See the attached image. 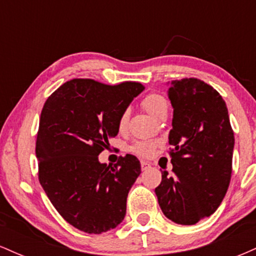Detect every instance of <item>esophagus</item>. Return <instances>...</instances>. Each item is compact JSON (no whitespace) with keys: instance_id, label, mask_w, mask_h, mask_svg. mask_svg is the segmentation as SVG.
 <instances>
[{"instance_id":"obj_1","label":"esophagus","mask_w":256,"mask_h":256,"mask_svg":"<svg viewBox=\"0 0 256 256\" xmlns=\"http://www.w3.org/2000/svg\"><path fill=\"white\" fill-rule=\"evenodd\" d=\"M140 167H142L143 171H146V170H148L149 167H150V164L146 162V161H144V160H142L140 161Z\"/></svg>"}]
</instances>
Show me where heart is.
Masks as SVG:
<instances>
[{"label": "heart", "mask_w": 256, "mask_h": 256, "mask_svg": "<svg viewBox=\"0 0 256 256\" xmlns=\"http://www.w3.org/2000/svg\"><path fill=\"white\" fill-rule=\"evenodd\" d=\"M142 106L144 107V110L148 112L149 114H152V116L158 118V114L161 112L166 110L168 108L166 98L164 96L158 95V94H149L144 98L142 100ZM128 110H125L120 114L119 120H118V128L120 131H124L128 126ZM155 143L150 142V140H140L136 142L134 146H131V150L136 152L137 155L140 156H150L154 152Z\"/></svg>", "instance_id": "heart-1"}]
</instances>
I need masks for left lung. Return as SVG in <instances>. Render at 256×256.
I'll return each instance as SVG.
<instances>
[{"label": "left lung", "mask_w": 256, "mask_h": 256, "mask_svg": "<svg viewBox=\"0 0 256 256\" xmlns=\"http://www.w3.org/2000/svg\"><path fill=\"white\" fill-rule=\"evenodd\" d=\"M168 143L172 172L161 171L155 194L161 210L176 224L194 225L213 214L230 184L234 137L225 101L196 78L172 80Z\"/></svg>", "instance_id": "1"}]
</instances>
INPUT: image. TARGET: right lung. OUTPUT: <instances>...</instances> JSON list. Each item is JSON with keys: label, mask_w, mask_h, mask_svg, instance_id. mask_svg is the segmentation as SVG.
<instances>
[{"label": "right lung", "mask_w": 256, "mask_h": 256, "mask_svg": "<svg viewBox=\"0 0 256 256\" xmlns=\"http://www.w3.org/2000/svg\"><path fill=\"white\" fill-rule=\"evenodd\" d=\"M143 90L134 82L106 85L72 79L43 106L36 142L38 178L55 210L78 230L104 234L125 218L140 161L128 154L112 166L100 162L98 155L118 134L120 114Z\"/></svg>", "instance_id": "right-lung-1"}]
</instances>
